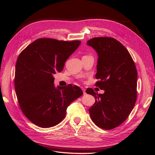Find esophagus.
Masks as SVG:
<instances>
[{
	"mask_svg": "<svg viewBox=\"0 0 155 155\" xmlns=\"http://www.w3.org/2000/svg\"><path fill=\"white\" fill-rule=\"evenodd\" d=\"M82 91H83V92H84V94H85V93H86V90H85V88H84L82 87Z\"/></svg>",
	"mask_w": 155,
	"mask_h": 155,
	"instance_id": "obj_1",
	"label": "esophagus"
}]
</instances>
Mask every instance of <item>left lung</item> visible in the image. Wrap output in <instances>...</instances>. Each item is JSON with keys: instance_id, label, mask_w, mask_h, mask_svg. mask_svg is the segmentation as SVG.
<instances>
[{"instance_id": "8db88e82", "label": "left lung", "mask_w": 155, "mask_h": 155, "mask_svg": "<svg viewBox=\"0 0 155 155\" xmlns=\"http://www.w3.org/2000/svg\"><path fill=\"white\" fill-rule=\"evenodd\" d=\"M87 44L98 54L95 78L99 81L95 85L105 91L99 94L91 88L87 89L86 93L95 99L89 113L97 126L112 129L123 123L134 106L137 70L127 49L116 39L94 38Z\"/></svg>"}]
</instances>
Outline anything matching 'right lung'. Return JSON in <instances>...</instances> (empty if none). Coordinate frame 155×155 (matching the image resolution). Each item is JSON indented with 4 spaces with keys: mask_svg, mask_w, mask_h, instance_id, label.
I'll use <instances>...</instances> for the list:
<instances>
[{
    "mask_svg": "<svg viewBox=\"0 0 155 155\" xmlns=\"http://www.w3.org/2000/svg\"><path fill=\"white\" fill-rule=\"evenodd\" d=\"M80 43L40 38L19 55L15 91L23 114L36 126L47 128L61 123L68 105L83 94L77 85L55 87L53 84V74L63 70L65 61Z\"/></svg>",
    "mask_w": 155,
    "mask_h": 155,
    "instance_id": "add662e5",
    "label": "right lung"
}]
</instances>
